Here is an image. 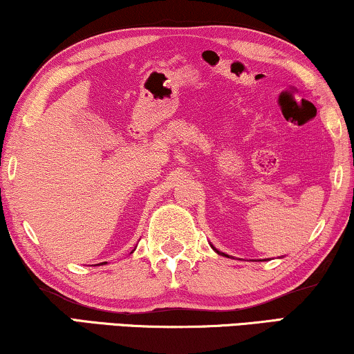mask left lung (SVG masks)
<instances>
[{"instance_id": "left-lung-1", "label": "left lung", "mask_w": 354, "mask_h": 354, "mask_svg": "<svg viewBox=\"0 0 354 354\" xmlns=\"http://www.w3.org/2000/svg\"><path fill=\"white\" fill-rule=\"evenodd\" d=\"M212 250H214V251H216V253H217V254H222V256H227V254H224V253H221V251H217V250H216V248H214V246H212ZM227 258H229V256H227Z\"/></svg>"}]
</instances>
